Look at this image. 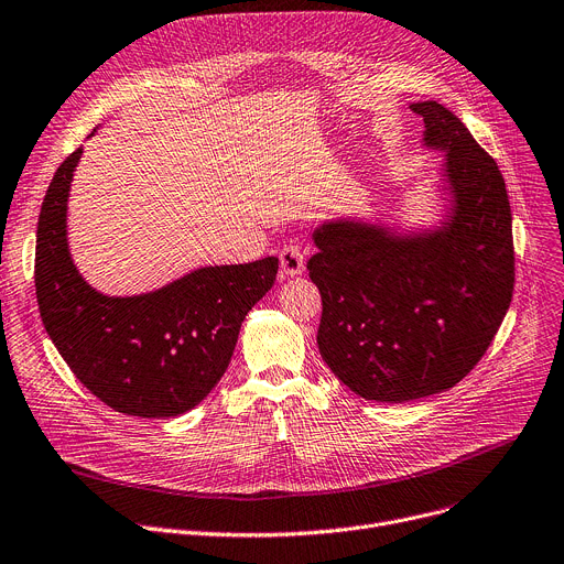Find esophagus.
Returning a JSON list of instances; mask_svg holds the SVG:
<instances>
[{
    "instance_id": "34e87169",
    "label": "esophagus",
    "mask_w": 564,
    "mask_h": 564,
    "mask_svg": "<svg viewBox=\"0 0 564 564\" xmlns=\"http://www.w3.org/2000/svg\"><path fill=\"white\" fill-rule=\"evenodd\" d=\"M279 258H281V279L299 276L306 270V251L299 245H285Z\"/></svg>"
}]
</instances>
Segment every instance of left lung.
<instances>
[{
    "mask_svg": "<svg viewBox=\"0 0 564 564\" xmlns=\"http://www.w3.org/2000/svg\"><path fill=\"white\" fill-rule=\"evenodd\" d=\"M424 149L444 156L440 219L401 229L343 215L313 231L311 281L322 294L324 362L367 401L405 403L460 383L497 335L512 299L514 251L506 181L452 110L410 106Z\"/></svg>",
    "mask_w": 564,
    "mask_h": 564,
    "instance_id": "1",
    "label": "left lung"
}]
</instances>
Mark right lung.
Segmentation results:
<instances>
[{"label": "right lung", "instance_id": "right-lung-1", "mask_svg": "<svg viewBox=\"0 0 564 564\" xmlns=\"http://www.w3.org/2000/svg\"><path fill=\"white\" fill-rule=\"evenodd\" d=\"M82 154L84 147L61 163L37 217L35 296L45 330L74 377L112 410L178 417L224 377L247 313L274 285L279 258L197 268L142 294L95 290L67 245V199Z\"/></svg>", "mask_w": 564, "mask_h": 564}]
</instances>
